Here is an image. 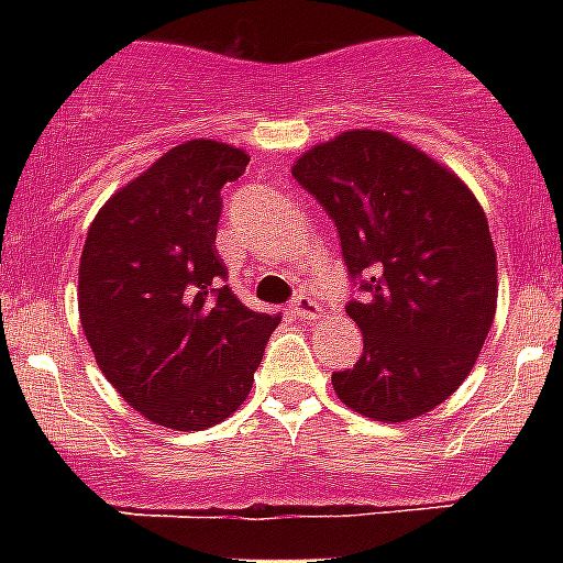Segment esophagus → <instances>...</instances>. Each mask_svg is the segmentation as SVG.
I'll return each mask as SVG.
<instances>
[{
	"instance_id": "esophagus-1",
	"label": "esophagus",
	"mask_w": 563,
	"mask_h": 563,
	"mask_svg": "<svg viewBox=\"0 0 563 563\" xmlns=\"http://www.w3.org/2000/svg\"><path fill=\"white\" fill-rule=\"evenodd\" d=\"M290 310L296 312V316H305V318H316L318 312H321V307H318V301L312 296H307V292H298L296 298H292Z\"/></svg>"
}]
</instances>
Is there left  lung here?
Returning a JSON list of instances; mask_svg holds the SVG:
<instances>
[{"label": "left lung", "mask_w": 563, "mask_h": 563, "mask_svg": "<svg viewBox=\"0 0 563 563\" xmlns=\"http://www.w3.org/2000/svg\"><path fill=\"white\" fill-rule=\"evenodd\" d=\"M298 186L335 222L363 355L332 375L357 415L420 417L474 369L496 312V251L465 183L389 132L355 129L301 154Z\"/></svg>", "instance_id": "left-lung-1"}]
</instances>
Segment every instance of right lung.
<instances>
[{"mask_svg":"<svg viewBox=\"0 0 563 563\" xmlns=\"http://www.w3.org/2000/svg\"><path fill=\"white\" fill-rule=\"evenodd\" d=\"M242 148L188 141L109 197L89 225L78 312L103 377L166 429H211L245 402L278 318L247 310L217 253Z\"/></svg>","mask_w":563,"mask_h":563,"instance_id":"obj_1","label":"right lung"}]
</instances>
